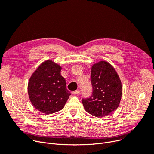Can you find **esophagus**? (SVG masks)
Instances as JSON below:
<instances>
[{
    "instance_id": "obj_1",
    "label": "esophagus",
    "mask_w": 154,
    "mask_h": 154,
    "mask_svg": "<svg viewBox=\"0 0 154 154\" xmlns=\"http://www.w3.org/2000/svg\"><path fill=\"white\" fill-rule=\"evenodd\" d=\"M79 93V90H76V91H74L72 92V93L73 94H75V95L78 94Z\"/></svg>"
}]
</instances>
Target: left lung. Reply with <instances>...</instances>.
<instances>
[{
	"mask_svg": "<svg viewBox=\"0 0 154 154\" xmlns=\"http://www.w3.org/2000/svg\"><path fill=\"white\" fill-rule=\"evenodd\" d=\"M91 96L82 100L85 110L101 118L119 107L122 94L121 80L112 64L105 61L94 63L91 67Z\"/></svg>",
	"mask_w": 154,
	"mask_h": 154,
	"instance_id": "left-lung-1",
	"label": "left lung"
}]
</instances>
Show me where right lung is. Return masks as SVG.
<instances>
[{
    "instance_id": "1",
    "label": "right lung",
    "mask_w": 154,
    "mask_h": 154,
    "mask_svg": "<svg viewBox=\"0 0 154 154\" xmlns=\"http://www.w3.org/2000/svg\"><path fill=\"white\" fill-rule=\"evenodd\" d=\"M62 67L52 60L42 62L29 78L27 91L31 103L38 110L52 114L62 109L71 93L61 75Z\"/></svg>"
}]
</instances>
